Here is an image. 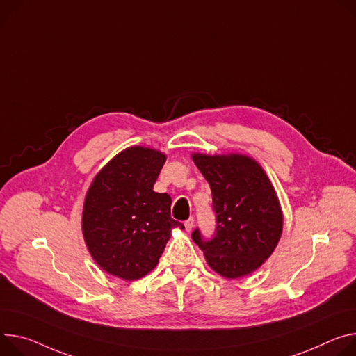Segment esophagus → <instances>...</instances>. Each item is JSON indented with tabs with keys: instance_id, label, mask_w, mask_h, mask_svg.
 I'll list each match as a JSON object with an SVG mask.
<instances>
[{
	"instance_id": "esophagus-1",
	"label": "esophagus",
	"mask_w": 356,
	"mask_h": 356,
	"mask_svg": "<svg viewBox=\"0 0 356 356\" xmlns=\"http://www.w3.org/2000/svg\"><path fill=\"white\" fill-rule=\"evenodd\" d=\"M193 225H195V220H193V218H188V220L184 221V227H186L187 232L193 230Z\"/></svg>"
}]
</instances>
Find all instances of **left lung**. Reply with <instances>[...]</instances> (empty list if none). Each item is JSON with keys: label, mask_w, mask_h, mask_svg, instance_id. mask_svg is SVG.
Wrapping results in <instances>:
<instances>
[{"label": "left lung", "mask_w": 356, "mask_h": 356, "mask_svg": "<svg viewBox=\"0 0 356 356\" xmlns=\"http://www.w3.org/2000/svg\"><path fill=\"white\" fill-rule=\"evenodd\" d=\"M209 181L216 230L204 238L199 229L191 238L207 264L225 278H238L260 267L273 254L282 232V213L267 175L243 154L191 156Z\"/></svg>", "instance_id": "1"}]
</instances>
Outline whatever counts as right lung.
<instances>
[{
    "label": "right lung",
    "mask_w": 356,
    "mask_h": 356,
    "mask_svg": "<svg viewBox=\"0 0 356 356\" xmlns=\"http://www.w3.org/2000/svg\"><path fill=\"white\" fill-rule=\"evenodd\" d=\"M166 156L129 147L93 179L83 204L82 232L93 260L106 273L132 281L152 271L173 229L172 197L153 186Z\"/></svg>",
    "instance_id": "right-lung-1"
}]
</instances>
